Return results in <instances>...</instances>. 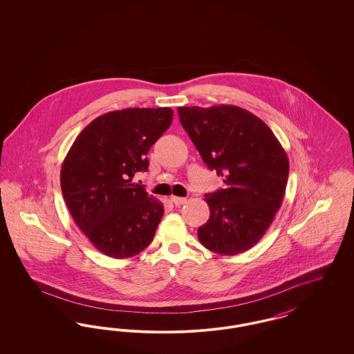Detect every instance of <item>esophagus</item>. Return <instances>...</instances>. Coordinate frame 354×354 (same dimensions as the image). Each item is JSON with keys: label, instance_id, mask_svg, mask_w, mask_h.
I'll return each instance as SVG.
<instances>
[{"label": "esophagus", "instance_id": "esophagus-1", "mask_svg": "<svg viewBox=\"0 0 354 354\" xmlns=\"http://www.w3.org/2000/svg\"><path fill=\"white\" fill-rule=\"evenodd\" d=\"M171 202L174 203L175 205H182L187 203L185 198H179V196H171Z\"/></svg>", "mask_w": 354, "mask_h": 354}]
</instances>
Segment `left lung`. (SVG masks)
I'll return each mask as SVG.
<instances>
[{"label":"left lung","mask_w":354,"mask_h":354,"mask_svg":"<svg viewBox=\"0 0 354 354\" xmlns=\"http://www.w3.org/2000/svg\"><path fill=\"white\" fill-rule=\"evenodd\" d=\"M178 113L203 162L224 178V188L205 195L209 219L198 237L212 252H245L267 232L284 199L286 151L270 127L241 107L192 106Z\"/></svg>","instance_id":"1"}]
</instances>
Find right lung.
Listing matches in <instances>:
<instances>
[{"instance_id": "obj_1", "label": "right lung", "mask_w": 354, "mask_h": 354, "mask_svg": "<svg viewBox=\"0 0 354 354\" xmlns=\"http://www.w3.org/2000/svg\"><path fill=\"white\" fill-rule=\"evenodd\" d=\"M172 115L169 107L110 111L87 124L68 150L61 169L64 199L106 256L133 257L152 241L165 208L131 179L149 169L147 153Z\"/></svg>"}]
</instances>
